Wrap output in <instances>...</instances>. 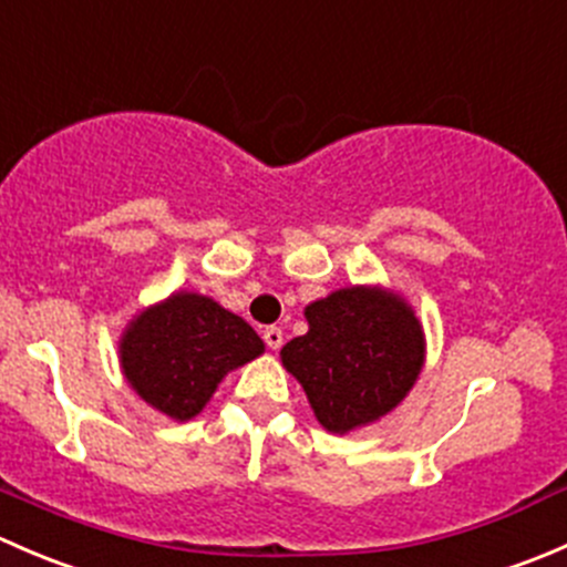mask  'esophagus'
<instances>
[{"mask_svg":"<svg viewBox=\"0 0 567 567\" xmlns=\"http://www.w3.org/2000/svg\"><path fill=\"white\" fill-rule=\"evenodd\" d=\"M262 340H266V346L271 348V351H277V348H282V329L279 326H268L266 331H262Z\"/></svg>","mask_w":567,"mask_h":567,"instance_id":"1","label":"esophagus"}]
</instances>
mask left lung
Listing matches in <instances>:
<instances>
[{"instance_id": "obj_1", "label": "left lung", "mask_w": 567, "mask_h": 567, "mask_svg": "<svg viewBox=\"0 0 567 567\" xmlns=\"http://www.w3.org/2000/svg\"><path fill=\"white\" fill-rule=\"evenodd\" d=\"M307 334L279 351L316 420L346 436L398 409L425 368L414 307L381 285H348L305 307Z\"/></svg>"}]
</instances>
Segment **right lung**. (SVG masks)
<instances>
[{
	"label": "right lung",
	"mask_w": 567,
	"mask_h": 567,
	"mask_svg": "<svg viewBox=\"0 0 567 567\" xmlns=\"http://www.w3.org/2000/svg\"><path fill=\"white\" fill-rule=\"evenodd\" d=\"M266 351L257 331L210 296L175 290L125 323L117 353L128 386L151 409L188 422L227 373Z\"/></svg>",
	"instance_id": "obj_1"
}]
</instances>
